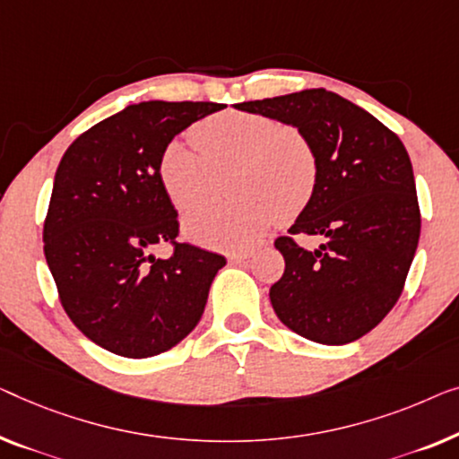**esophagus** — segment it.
Segmentation results:
<instances>
[{
  "label": "esophagus",
  "mask_w": 459,
  "mask_h": 459,
  "mask_svg": "<svg viewBox=\"0 0 459 459\" xmlns=\"http://www.w3.org/2000/svg\"><path fill=\"white\" fill-rule=\"evenodd\" d=\"M255 255V250H240V252H231V255H228V261L230 263H244L248 261V258Z\"/></svg>",
  "instance_id": "obj_1"
}]
</instances>
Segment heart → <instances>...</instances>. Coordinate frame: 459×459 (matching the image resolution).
<instances>
[{"mask_svg":"<svg viewBox=\"0 0 459 459\" xmlns=\"http://www.w3.org/2000/svg\"><path fill=\"white\" fill-rule=\"evenodd\" d=\"M234 165L231 203L198 204L184 219L192 240L217 248H246L281 219L308 207L318 180L310 138L291 124L250 111H223L195 128V138H174L159 157V180L176 209L207 195L215 169Z\"/></svg>","mask_w":459,"mask_h":459,"instance_id":"obj_1","label":"heart"}]
</instances>
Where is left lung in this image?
Listing matches in <instances>:
<instances>
[{"label":"left lung","mask_w":459,"mask_h":459,"mask_svg":"<svg viewBox=\"0 0 459 459\" xmlns=\"http://www.w3.org/2000/svg\"><path fill=\"white\" fill-rule=\"evenodd\" d=\"M310 138L318 180L308 207L275 240L285 271L269 298L285 327L310 342L343 345L367 335L402 296L418 238L414 171L395 132L348 99L308 89L238 103ZM323 235L304 251L294 235Z\"/></svg>","instance_id":"8db88e82"}]
</instances>
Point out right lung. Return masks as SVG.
<instances>
[{"label":"right lung","instance_id":"right-lung-1","mask_svg":"<svg viewBox=\"0 0 459 459\" xmlns=\"http://www.w3.org/2000/svg\"><path fill=\"white\" fill-rule=\"evenodd\" d=\"M211 101H143L92 126L64 152L43 225L59 302L82 333L124 358L180 343L201 321L225 258L176 240L178 211L159 157ZM171 243L169 259L152 250Z\"/></svg>","mask_w":459,"mask_h":459}]
</instances>
